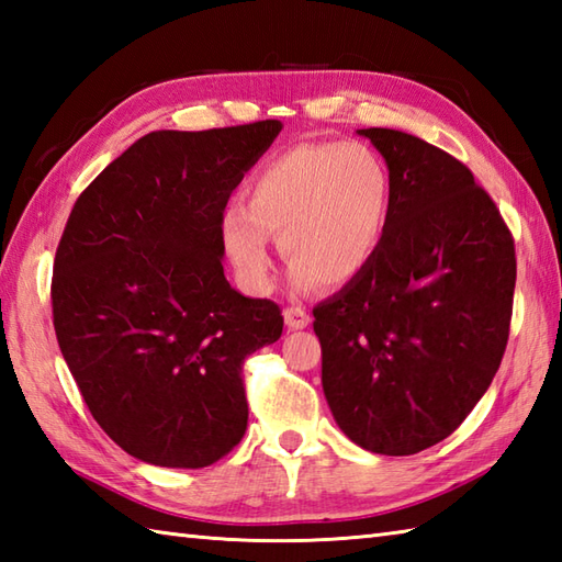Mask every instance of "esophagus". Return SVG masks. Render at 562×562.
I'll list each match as a JSON object with an SVG mask.
<instances>
[{
	"mask_svg": "<svg viewBox=\"0 0 562 562\" xmlns=\"http://www.w3.org/2000/svg\"><path fill=\"white\" fill-rule=\"evenodd\" d=\"M312 324V316H308L302 306H290L284 308V326L290 330H302Z\"/></svg>",
	"mask_w": 562,
	"mask_h": 562,
	"instance_id": "esophagus-1",
	"label": "esophagus"
}]
</instances>
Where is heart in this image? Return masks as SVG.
<instances>
[{"mask_svg": "<svg viewBox=\"0 0 562 562\" xmlns=\"http://www.w3.org/2000/svg\"><path fill=\"white\" fill-rule=\"evenodd\" d=\"M391 210V173L364 142H306L250 176L246 205L220 217L226 256L246 290L272 284L270 234L292 262V284L308 290L352 282L374 260Z\"/></svg>", "mask_w": 562, "mask_h": 562, "instance_id": "heart-1", "label": "heart"}]
</instances>
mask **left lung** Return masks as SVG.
I'll return each mask as SVG.
<instances>
[{"label":"left lung","instance_id":"8db88e82","mask_svg":"<svg viewBox=\"0 0 562 562\" xmlns=\"http://www.w3.org/2000/svg\"><path fill=\"white\" fill-rule=\"evenodd\" d=\"M384 157L391 210L374 260L314 308L321 384L357 447L408 457L457 429L503 362L515 241L473 173L425 139L357 130Z\"/></svg>","mask_w":562,"mask_h":562}]
</instances>
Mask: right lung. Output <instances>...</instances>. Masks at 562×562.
<instances>
[{
    "label": "right lung",
    "instance_id": "add662e5",
    "mask_svg": "<svg viewBox=\"0 0 562 562\" xmlns=\"http://www.w3.org/2000/svg\"><path fill=\"white\" fill-rule=\"evenodd\" d=\"M280 130H157L69 214L53 268L57 342L93 420L139 461L202 469L246 432L241 364L282 336V314L224 278L220 217Z\"/></svg>",
    "mask_w": 562,
    "mask_h": 562
}]
</instances>
